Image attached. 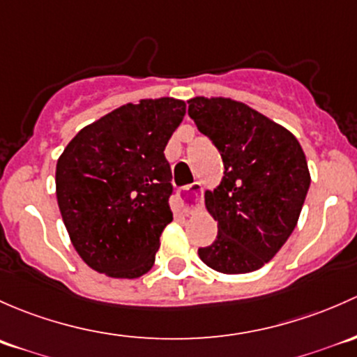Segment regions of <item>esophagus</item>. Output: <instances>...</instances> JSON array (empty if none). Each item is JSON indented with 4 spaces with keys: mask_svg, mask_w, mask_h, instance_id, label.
<instances>
[{
    "mask_svg": "<svg viewBox=\"0 0 357 357\" xmlns=\"http://www.w3.org/2000/svg\"><path fill=\"white\" fill-rule=\"evenodd\" d=\"M203 203V187L199 182L190 183L182 192V206L185 213H192Z\"/></svg>",
    "mask_w": 357,
    "mask_h": 357,
    "instance_id": "34e87169",
    "label": "esophagus"
}]
</instances>
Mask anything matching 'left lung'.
Segmentation results:
<instances>
[{"label": "left lung", "mask_w": 357, "mask_h": 357, "mask_svg": "<svg viewBox=\"0 0 357 357\" xmlns=\"http://www.w3.org/2000/svg\"><path fill=\"white\" fill-rule=\"evenodd\" d=\"M189 116L223 160V180L206 192L218 222L215 242L199 258L222 273H249L268 263L296 229L310 189L297 139L264 115L223 98H194Z\"/></svg>", "instance_id": "obj_1"}]
</instances>
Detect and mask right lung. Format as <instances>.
<instances>
[{
  "instance_id": "1",
  "label": "right lung",
  "mask_w": 357,
  "mask_h": 357,
  "mask_svg": "<svg viewBox=\"0 0 357 357\" xmlns=\"http://www.w3.org/2000/svg\"><path fill=\"white\" fill-rule=\"evenodd\" d=\"M185 115L174 98L120 106L84 127L56 165V197L73 248L93 270L137 278L151 270L174 220L165 148Z\"/></svg>"
}]
</instances>
